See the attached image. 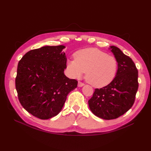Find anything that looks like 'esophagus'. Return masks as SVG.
Instances as JSON below:
<instances>
[{"label":"esophagus","instance_id":"34e87169","mask_svg":"<svg viewBox=\"0 0 151 151\" xmlns=\"http://www.w3.org/2000/svg\"><path fill=\"white\" fill-rule=\"evenodd\" d=\"M84 85V84L82 83V82H81V81L78 82V86L79 87H82V86H83Z\"/></svg>","mask_w":151,"mask_h":151}]
</instances>
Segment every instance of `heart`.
<instances>
[{"mask_svg":"<svg viewBox=\"0 0 151 151\" xmlns=\"http://www.w3.org/2000/svg\"><path fill=\"white\" fill-rule=\"evenodd\" d=\"M75 60L67 61V69L71 77L79 79L86 71V81L94 88L110 84L118 70V61L111 55L97 48H89L77 51Z\"/></svg>","mask_w":151,"mask_h":151,"instance_id":"heart-1","label":"heart"}]
</instances>
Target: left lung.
<instances>
[{"instance_id": "left-lung-1", "label": "left lung", "mask_w": 151, "mask_h": 151, "mask_svg": "<svg viewBox=\"0 0 151 151\" xmlns=\"http://www.w3.org/2000/svg\"><path fill=\"white\" fill-rule=\"evenodd\" d=\"M111 51L118 61V70L110 84L95 89L88 101L94 115L104 120L115 119L133 106L139 88L138 70L132 58L116 47Z\"/></svg>"}]
</instances>
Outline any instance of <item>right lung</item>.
I'll use <instances>...</instances> for the list:
<instances>
[{"mask_svg": "<svg viewBox=\"0 0 151 151\" xmlns=\"http://www.w3.org/2000/svg\"><path fill=\"white\" fill-rule=\"evenodd\" d=\"M63 45L45 46L27 52L18 63L16 89L21 105L32 115L47 120L57 115L77 81L64 74Z\"/></svg>", "mask_w": 151, "mask_h": 151, "instance_id": "add662e5", "label": "right lung"}]
</instances>
